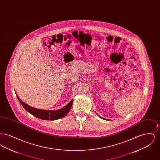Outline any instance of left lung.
Segmentation results:
<instances>
[{
    "label": "left lung",
    "mask_w": 160,
    "mask_h": 160,
    "mask_svg": "<svg viewBox=\"0 0 160 160\" xmlns=\"http://www.w3.org/2000/svg\"><path fill=\"white\" fill-rule=\"evenodd\" d=\"M99 117H100L101 118H102V119H104V118H102V117H101V116H99Z\"/></svg>",
    "instance_id": "obj_1"
}]
</instances>
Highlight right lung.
<instances>
[{
  "instance_id": "1",
  "label": "right lung",
  "mask_w": 160,
  "mask_h": 160,
  "mask_svg": "<svg viewBox=\"0 0 160 160\" xmlns=\"http://www.w3.org/2000/svg\"><path fill=\"white\" fill-rule=\"evenodd\" d=\"M17 97L18 99L19 100L20 102L22 105V106L28 112H29L33 116H34L38 118H39V119H44V120L53 121V120L59 119L60 118L64 117L68 113L69 111L70 110V109L72 107V99L67 105H66L65 106L63 107V108H62L59 110H53H53L52 111V110H44L37 109V108L29 106L28 104H26V103L23 102V101H22V100L18 97V96H17Z\"/></svg>"
}]
</instances>
